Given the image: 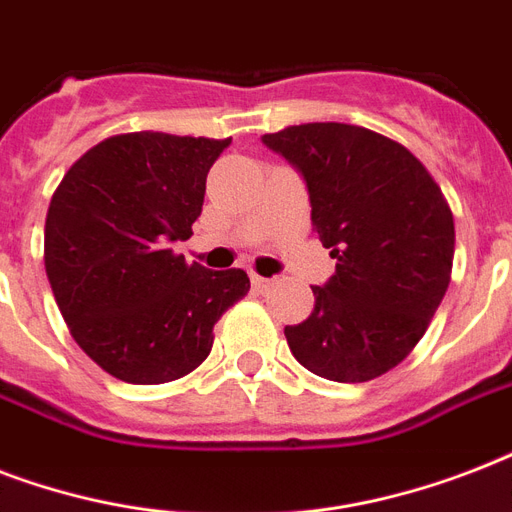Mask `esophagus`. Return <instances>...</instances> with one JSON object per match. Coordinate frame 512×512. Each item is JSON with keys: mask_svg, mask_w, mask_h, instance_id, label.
<instances>
[{"mask_svg": "<svg viewBox=\"0 0 512 512\" xmlns=\"http://www.w3.org/2000/svg\"><path fill=\"white\" fill-rule=\"evenodd\" d=\"M252 287H255L257 292H263V289L271 287V279H263V276H257V273H252Z\"/></svg>", "mask_w": 512, "mask_h": 512, "instance_id": "34e87169", "label": "esophagus"}]
</instances>
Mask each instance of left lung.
Segmentation results:
<instances>
[{
  "instance_id": "obj_1",
  "label": "left lung",
  "mask_w": 512,
  "mask_h": 512,
  "mask_svg": "<svg viewBox=\"0 0 512 512\" xmlns=\"http://www.w3.org/2000/svg\"><path fill=\"white\" fill-rule=\"evenodd\" d=\"M305 180L311 220L335 257L313 313L284 329L292 356L335 382L404 361L444 300L454 217L412 151L356 124L313 122L263 135Z\"/></svg>"
}]
</instances>
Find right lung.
Returning <instances> with one entry per match:
<instances>
[{
    "label": "right lung",
    "instance_id": "1",
    "mask_svg": "<svg viewBox=\"0 0 512 512\" xmlns=\"http://www.w3.org/2000/svg\"><path fill=\"white\" fill-rule=\"evenodd\" d=\"M231 138L127 132L74 162L52 193L44 268L79 348L132 385L185 377L212 329L249 292L241 268L209 271L172 252L191 239L207 172Z\"/></svg>",
    "mask_w": 512,
    "mask_h": 512
}]
</instances>
